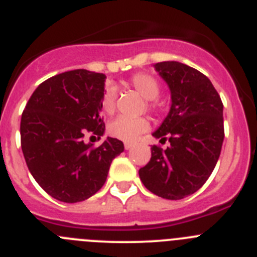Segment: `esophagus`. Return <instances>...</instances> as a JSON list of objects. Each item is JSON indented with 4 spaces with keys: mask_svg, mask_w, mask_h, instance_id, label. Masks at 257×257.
Wrapping results in <instances>:
<instances>
[{
    "mask_svg": "<svg viewBox=\"0 0 257 257\" xmlns=\"http://www.w3.org/2000/svg\"><path fill=\"white\" fill-rule=\"evenodd\" d=\"M124 147H125V150H131L132 147H133V143L125 142V143H124Z\"/></svg>",
    "mask_w": 257,
    "mask_h": 257,
    "instance_id": "obj_1",
    "label": "esophagus"
}]
</instances>
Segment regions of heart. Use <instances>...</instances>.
I'll use <instances>...</instances> for the list:
<instances>
[{"mask_svg":"<svg viewBox=\"0 0 257 257\" xmlns=\"http://www.w3.org/2000/svg\"><path fill=\"white\" fill-rule=\"evenodd\" d=\"M132 88L138 94L147 100V107L151 111H155L157 107L156 98L160 93V84L154 77L149 74H136L129 80ZM115 101H116V89L114 87H107L103 92L101 98V107L106 114H112L115 110ZM150 121L146 117H125L119 116L108 124V133L117 140L133 142L138 138V136L149 131Z\"/></svg>","mask_w":257,"mask_h":257,"instance_id":"obj_1","label":"heart"}]
</instances>
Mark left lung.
Listing matches in <instances>:
<instances>
[{
    "instance_id": "8db88e82",
    "label": "left lung",
    "mask_w": 257,
    "mask_h": 257,
    "mask_svg": "<svg viewBox=\"0 0 257 257\" xmlns=\"http://www.w3.org/2000/svg\"><path fill=\"white\" fill-rule=\"evenodd\" d=\"M166 82L172 106L152 133L166 150L151 147V160L140 169L145 187L159 197L182 200L209 179L224 141L223 102L206 75L178 61L155 64Z\"/></svg>"
}]
</instances>
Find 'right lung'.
Instances as JSON below:
<instances>
[{"label":"right lung","instance_id":"right-lung-1","mask_svg":"<svg viewBox=\"0 0 257 257\" xmlns=\"http://www.w3.org/2000/svg\"><path fill=\"white\" fill-rule=\"evenodd\" d=\"M106 75L77 69L37 87L22 115L20 138L28 169L48 195L80 202L105 184L108 169L124 145L107 137L98 147L85 143L87 132L103 136L100 112Z\"/></svg>","mask_w":257,"mask_h":257}]
</instances>
